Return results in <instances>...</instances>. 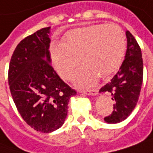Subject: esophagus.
<instances>
[{
    "label": "esophagus",
    "mask_w": 153,
    "mask_h": 153,
    "mask_svg": "<svg viewBox=\"0 0 153 153\" xmlns=\"http://www.w3.org/2000/svg\"><path fill=\"white\" fill-rule=\"evenodd\" d=\"M80 93L86 95H96L98 94L96 90H85V91H80Z\"/></svg>",
    "instance_id": "esophagus-1"
}]
</instances>
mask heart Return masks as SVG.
Wrapping results in <instances>:
<instances>
[{
	"label": "heart",
	"instance_id": "obj_1",
	"mask_svg": "<svg viewBox=\"0 0 153 153\" xmlns=\"http://www.w3.org/2000/svg\"><path fill=\"white\" fill-rule=\"evenodd\" d=\"M126 51V36L116 24H97L69 32L64 43H53L50 57L59 75L69 79L79 63H83L74 81L86 87L94 85L98 75L106 78L120 67Z\"/></svg>",
	"mask_w": 153,
	"mask_h": 153
}]
</instances>
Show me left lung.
<instances>
[{"instance_id": "8db88e82", "label": "left lung", "mask_w": 153, "mask_h": 153, "mask_svg": "<svg viewBox=\"0 0 153 153\" xmlns=\"http://www.w3.org/2000/svg\"><path fill=\"white\" fill-rule=\"evenodd\" d=\"M127 49L125 59L111 81L102 86L100 93L112 95L113 111L104 120L108 124L125 120L135 108L143 82V59L141 49L133 35L126 32Z\"/></svg>"}]
</instances>
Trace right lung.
Listing matches in <instances>:
<instances>
[{
	"label": "right lung",
	"instance_id": "right-lung-1",
	"mask_svg": "<svg viewBox=\"0 0 153 153\" xmlns=\"http://www.w3.org/2000/svg\"><path fill=\"white\" fill-rule=\"evenodd\" d=\"M50 27L21 41L8 68V84L18 112L34 130L49 133L68 115L69 100L76 91L67 85L51 65Z\"/></svg>",
	"mask_w": 153,
	"mask_h": 153
}]
</instances>
